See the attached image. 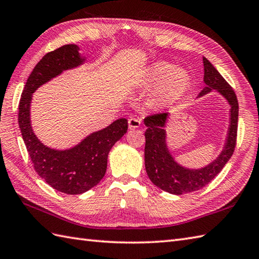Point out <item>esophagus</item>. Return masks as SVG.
<instances>
[{"label": "esophagus", "mask_w": 259, "mask_h": 259, "mask_svg": "<svg viewBox=\"0 0 259 259\" xmlns=\"http://www.w3.org/2000/svg\"><path fill=\"white\" fill-rule=\"evenodd\" d=\"M128 123H129V129H137L140 127L141 124V119H138V118H130L128 120Z\"/></svg>", "instance_id": "esophagus-1"}]
</instances>
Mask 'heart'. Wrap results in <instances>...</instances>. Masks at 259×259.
<instances>
[{
	"label": "heart",
	"instance_id": "heart-1",
	"mask_svg": "<svg viewBox=\"0 0 259 259\" xmlns=\"http://www.w3.org/2000/svg\"><path fill=\"white\" fill-rule=\"evenodd\" d=\"M141 85L153 88L151 101L157 107H167L183 98L191 87L189 71L169 62H155L142 71Z\"/></svg>",
	"mask_w": 259,
	"mask_h": 259
}]
</instances>
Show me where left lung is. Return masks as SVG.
Listing matches in <instances>:
<instances>
[{"label":"left lung","instance_id":"left-lung-1","mask_svg":"<svg viewBox=\"0 0 259 259\" xmlns=\"http://www.w3.org/2000/svg\"><path fill=\"white\" fill-rule=\"evenodd\" d=\"M204 64V82L205 87L198 97L218 92L230 105V125H228L225 144L219 157L201 169H189L174 160L166 144V131L164 130L169 113L162 112L144 119L147 130L144 147V165L151 182L171 194L181 195L200 190L207 185L218 176L231 159L236 146L238 101L233 88L205 57Z\"/></svg>","mask_w":259,"mask_h":259}]
</instances>
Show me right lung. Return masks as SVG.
<instances>
[{
    "mask_svg": "<svg viewBox=\"0 0 259 259\" xmlns=\"http://www.w3.org/2000/svg\"><path fill=\"white\" fill-rule=\"evenodd\" d=\"M85 61L75 44L46 54L27 78L19 105V125L35 171L53 189L71 195L85 193L100 182L107 170L109 151L128 130V120L120 118L66 150L45 146L34 134L31 123L33 94L63 71L74 69Z\"/></svg>",
    "mask_w": 259,
    "mask_h": 259,
    "instance_id": "1",
    "label": "right lung"
}]
</instances>
